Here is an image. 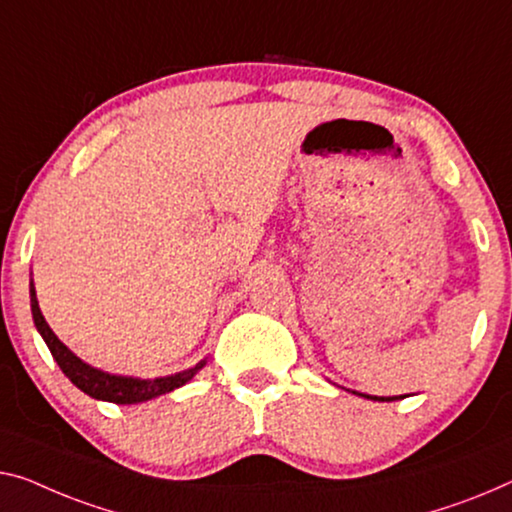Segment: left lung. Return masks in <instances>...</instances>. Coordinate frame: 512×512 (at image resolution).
Wrapping results in <instances>:
<instances>
[{
  "label": "left lung",
  "mask_w": 512,
  "mask_h": 512,
  "mask_svg": "<svg viewBox=\"0 0 512 512\" xmlns=\"http://www.w3.org/2000/svg\"><path fill=\"white\" fill-rule=\"evenodd\" d=\"M358 395H363V393H358ZM363 398H368V400H381V402H384V400H395V398H377V395H363Z\"/></svg>",
  "instance_id": "8db88e82"
}]
</instances>
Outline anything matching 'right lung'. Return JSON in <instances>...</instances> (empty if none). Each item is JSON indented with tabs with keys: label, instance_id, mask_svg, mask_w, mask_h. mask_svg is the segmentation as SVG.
<instances>
[{
	"label": "right lung",
	"instance_id": "obj_1",
	"mask_svg": "<svg viewBox=\"0 0 512 512\" xmlns=\"http://www.w3.org/2000/svg\"><path fill=\"white\" fill-rule=\"evenodd\" d=\"M29 299H32V317H34L36 329H38V333H41V338L45 340V345H48L50 354L57 361L61 372H64V375L71 379L82 393H87L89 398H94V400H105V402H114V404L147 402L151 398H158V395H165V393L174 391V388L188 384V381L204 368V363H207V361H200L195 368H188V370L177 372V375H170V377H156V379L110 375V372L91 368L89 363H85L82 358L75 356L71 349H68L64 342L57 338L55 331H52L48 322H45L41 308H38L34 282H29Z\"/></svg>",
	"mask_w": 512,
	"mask_h": 512
}]
</instances>
